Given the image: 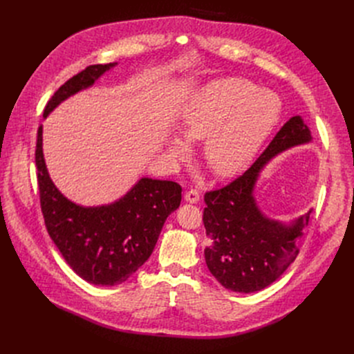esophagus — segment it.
<instances>
[{"instance_id": "1", "label": "esophagus", "mask_w": 354, "mask_h": 354, "mask_svg": "<svg viewBox=\"0 0 354 354\" xmlns=\"http://www.w3.org/2000/svg\"><path fill=\"white\" fill-rule=\"evenodd\" d=\"M199 191L196 189H189L187 194H185V201L189 202V203H198L199 202Z\"/></svg>"}]
</instances>
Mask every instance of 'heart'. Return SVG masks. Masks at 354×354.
<instances>
[{
	"label": "heart",
	"mask_w": 354,
	"mask_h": 354,
	"mask_svg": "<svg viewBox=\"0 0 354 354\" xmlns=\"http://www.w3.org/2000/svg\"><path fill=\"white\" fill-rule=\"evenodd\" d=\"M281 100L274 91L257 88L241 77H222L201 87L185 104L179 132L189 142H202L211 171L230 178L244 172L281 116ZM175 160H187L191 146L179 136L167 143Z\"/></svg>",
	"instance_id": "1"
}]
</instances>
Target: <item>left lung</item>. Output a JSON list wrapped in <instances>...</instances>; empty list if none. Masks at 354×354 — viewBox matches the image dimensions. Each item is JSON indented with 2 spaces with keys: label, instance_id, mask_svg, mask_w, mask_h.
I'll return each instance as SVG.
<instances>
[{
  "label": "left lung",
  "instance_id": "8db88e82",
  "mask_svg": "<svg viewBox=\"0 0 354 354\" xmlns=\"http://www.w3.org/2000/svg\"><path fill=\"white\" fill-rule=\"evenodd\" d=\"M300 116L291 118L250 169L227 187L205 194L203 225L209 238L205 261L219 284L235 292H255L268 287L290 267L304 235L311 211L292 224L267 218L258 208L254 188L259 172L278 153L311 142Z\"/></svg>",
  "mask_w": 354,
  "mask_h": 354
}]
</instances>
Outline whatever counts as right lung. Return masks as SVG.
<instances>
[{
  "instance_id": "right-lung-1",
  "label": "right lung",
  "mask_w": 354,
  "mask_h": 354,
  "mask_svg": "<svg viewBox=\"0 0 354 354\" xmlns=\"http://www.w3.org/2000/svg\"><path fill=\"white\" fill-rule=\"evenodd\" d=\"M113 66L116 63L93 64L68 79L48 100L43 116ZM35 166L47 232L71 270L95 286H118L135 274L153 252L166 218L180 205L179 183L151 178H142L109 205L82 207L71 202L47 172L43 126L37 132Z\"/></svg>"
}]
</instances>
